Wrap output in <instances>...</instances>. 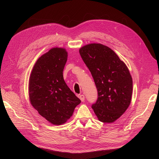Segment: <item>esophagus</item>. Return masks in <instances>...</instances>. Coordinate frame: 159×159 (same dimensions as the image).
Listing matches in <instances>:
<instances>
[{
    "label": "esophagus",
    "mask_w": 159,
    "mask_h": 159,
    "mask_svg": "<svg viewBox=\"0 0 159 159\" xmlns=\"http://www.w3.org/2000/svg\"><path fill=\"white\" fill-rule=\"evenodd\" d=\"M78 97L81 99V102H84V101L85 100V96L84 95H78Z\"/></svg>",
    "instance_id": "esophagus-1"
}]
</instances>
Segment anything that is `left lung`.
Masks as SVG:
<instances>
[{
  "label": "left lung",
  "mask_w": 159,
  "mask_h": 159,
  "mask_svg": "<svg viewBox=\"0 0 159 159\" xmlns=\"http://www.w3.org/2000/svg\"><path fill=\"white\" fill-rule=\"evenodd\" d=\"M80 54L98 89V99L91 107L100 121L114 122L131 103L133 80L127 67L111 49L101 44L84 46Z\"/></svg>",
  "instance_id": "8db88e82"
}]
</instances>
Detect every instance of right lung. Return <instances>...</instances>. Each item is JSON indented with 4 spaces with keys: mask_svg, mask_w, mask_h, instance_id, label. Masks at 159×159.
<instances>
[{
    "mask_svg": "<svg viewBox=\"0 0 159 159\" xmlns=\"http://www.w3.org/2000/svg\"><path fill=\"white\" fill-rule=\"evenodd\" d=\"M67 58L65 49L54 48L38 58L30 77V103L38 113L54 125L66 123L81 103L64 80Z\"/></svg>",
    "mask_w": 159,
    "mask_h": 159,
    "instance_id": "1",
    "label": "right lung"
}]
</instances>
